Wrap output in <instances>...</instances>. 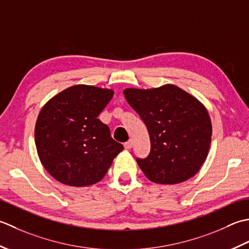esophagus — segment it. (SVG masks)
<instances>
[{
	"instance_id": "1",
	"label": "esophagus",
	"mask_w": 249,
	"mask_h": 249,
	"mask_svg": "<svg viewBox=\"0 0 249 249\" xmlns=\"http://www.w3.org/2000/svg\"><path fill=\"white\" fill-rule=\"evenodd\" d=\"M124 146L125 149H131L132 147H133V141L129 140L128 142H125V143L124 144Z\"/></svg>"
}]
</instances>
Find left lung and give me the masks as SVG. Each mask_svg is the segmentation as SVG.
<instances>
[{
	"label": "left lung",
	"mask_w": 249,
	"mask_h": 249,
	"mask_svg": "<svg viewBox=\"0 0 249 249\" xmlns=\"http://www.w3.org/2000/svg\"><path fill=\"white\" fill-rule=\"evenodd\" d=\"M124 94L148 130L150 153L145 159L136 158L147 178L174 185L195 176L212 142V123L205 106L175 85L128 88Z\"/></svg>",
	"instance_id": "8db88e82"
}]
</instances>
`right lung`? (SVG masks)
Wrapping results in <instances>:
<instances>
[{"mask_svg": "<svg viewBox=\"0 0 249 249\" xmlns=\"http://www.w3.org/2000/svg\"><path fill=\"white\" fill-rule=\"evenodd\" d=\"M114 91L76 85L54 95L40 109L35 145L43 166L64 185L86 187L107 173L124 146L98 117Z\"/></svg>", "mask_w": 249, "mask_h": 249, "instance_id": "1", "label": "right lung"}]
</instances>
